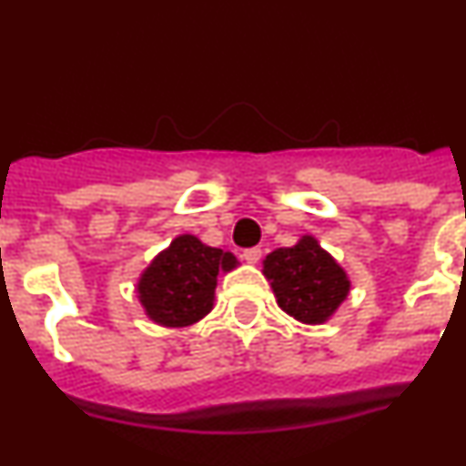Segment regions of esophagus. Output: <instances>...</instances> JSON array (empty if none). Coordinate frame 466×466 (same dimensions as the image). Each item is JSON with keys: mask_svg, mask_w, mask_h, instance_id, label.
<instances>
[{"mask_svg": "<svg viewBox=\"0 0 466 466\" xmlns=\"http://www.w3.org/2000/svg\"><path fill=\"white\" fill-rule=\"evenodd\" d=\"M242 258L248 262V265H256V262L262 258V248H258V247L247 248V251L242 253Z\"/></svg>", "mask_w": 466, "mask_h": 466, "instance_id": "1", "label": "esophagus"}]
</instances>
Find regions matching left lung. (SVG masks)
Masks as SVG:
<instances>
[{
	"instance_id": "8db88e82",
	"label": "left lung",
	"mask_w": 466,
	"mask_h": 466,
	"mask_svg": "<svg viewBox=\"0 0 466 466\" xmlns=\"http://www.w3.org/2000/svg\"><path fill=\"white\" fill-rule=\"evenodd\" d=\"M280 310L303 324H324L349 297L351 280L312 235H303L294 247L271 251L262 260Z\"/></svg>"
}]
</instances>
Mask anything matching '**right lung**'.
<instances>
[{
  "label": "right lung",
  "instance_id": "obj_1",
  "mask_svg": "<svg viewBox=\"0 0 466 466\" xmlns=\"http://www.w3.org/2000/svg\"><path fill=\"white\" fill-rule=\"evenodd\" d=\"M235 267L231 251L208 247L195 235H178L142 271L137 299L154 324L183 329L213 310L218 274Z\"/></svg>",
  "mask_w": 466,
  "mask_h": 466
}]
</instances>
